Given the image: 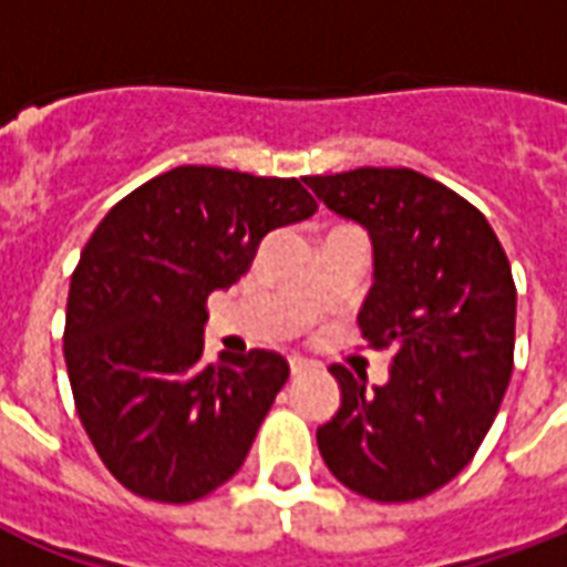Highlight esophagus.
I'll use <instances>...</instances> for the list:
<instances>
[{"label":"esophagus","instance_id":"1","mask_svg":"<svg viewBox=\"0 0 567 567\" xmlns=\"http://www.w3.org/2000/svg\"><path fill=\"white\" fill-rule=\"evenodd\" d=\"M309 368H312V364H309L307 358H291V373H295V377H300V373H307Z\"/></svg>","mask_w":567,"mask_h":567}]
</instances>
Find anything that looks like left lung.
I'll list each match as a JSON object with an SVG mask.
<instances>
[{
    "label": "left lung",
    "instance_id": "1",
    "mask_svg": "<svg viewBox=\"0 0 567 567\" xmlns=\"http://www.w3.org/2000/svg\"><path fill=\"white\" fill-rule=\"evenodd\" d=\"M316 197L373 243L361 337L392 349V377L343 364L340 410L319 427L331 474L370 501L425 498L464 471L498 416L513 373L516 285L486 215L406 166L307 175Z\"/></svg>",
    "mask_w": 567,
    "mask_h": 567
}]
</instances>
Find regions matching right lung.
Returning <instances> with one entry per match:
<instances>
[{
  "instance_id": "obj_1",
  "label": "right lung",
  "mask_w": 567,
  "mask_h": 567,
  "mask_svg": "<svg viewBox=\"0 0 567 567\" xmlns=\"http://www.w3.org/2000/svg\"><path fill=\"white\" fill-rule=\"evenodd\" d=\"M319 209L297 178L175 166L93 230L66 303L69 382L93 450L142 498H206L243 467L288 380L279 352L203 364L206 297L246 276L260 239Z\"/></svg>"
}]
</instances>
